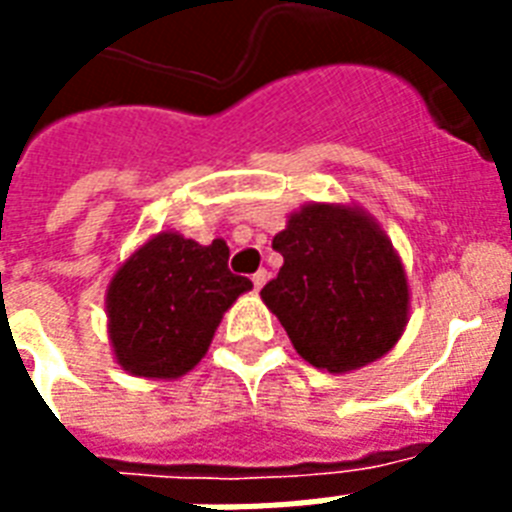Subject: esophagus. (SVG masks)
Masks as SVG:
<instances>
[{"label": "esophagus", "mask_w": 512, "mask_h": 512, "mask_svg": "<svg viewBox=\"0 0 512 512\" xmlns=\"http://www.w3.org/2000/svg\"><path fill=\"white\" fill-rule=\"evenodd\" d=\"M265 281H268V271H265V268H260V271L252 276V284H255V289H263Z\"/></svg>", "instance_id": "1"}]
</instances>
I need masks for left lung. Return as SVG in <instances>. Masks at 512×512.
<instances>
[{
    "label": "left lung",
    "instance_id": "8db88e82",
    "mask_svg": "<svg viewBox=\"0 0 512 512\" xmlns=\"http://www.w3.org/2000/svg\"><path fill=\"white\" fill-rule=\"evenodd\" d=\"M273 249L284 265L260 297L300 358L345 374L396 348L412 292L393 241L366 209L308 201L273 236Z\"/></svg>",
    "mask_w": 512,
    "mask_h": 512
}]
</instances>
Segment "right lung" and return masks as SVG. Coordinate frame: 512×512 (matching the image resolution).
<instances>
[{
  "label": "right lung",
  "instance_id": "obj_1",
  "mask_svg": "<svg viewBox=\"0 0 512 512\" xmlns=\"http://www.w3.org/2000/svg\"><path fill=\"white\" fill-rule=\"evenodd\" d=\"M252 281L228 271V244L159 231L132 249L108 281V342L132 377L177 380L207 356L209 342Z\"/></svg>",
  "mask_w": 512,
  "mask_h": 512
}]
</instances>
